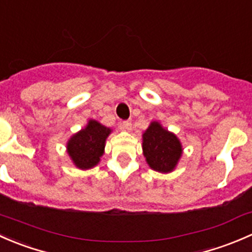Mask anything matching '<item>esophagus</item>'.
Wrapping results in <instances>:
<instances>
[{
  "instance_id": "1",
  "label": "esophagus",
  "mask_w": 252,
  "mask_h": 252,
  "mask_svg": "<svg viewBox=\"0 0 252 252\" xmlns=\"http://www.w3.org/2000/svg\"><path fill=\"white\" fill-rule=\"evenodd\" d=\"M121 128H123L124 131H131L132 123L131 121H124V123H121Z\"/></svg>"
}]
</instances>
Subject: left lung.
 I'll return each mask as SVG.
<instances>
[{"label":"left lung","mask_w":252,"mask_h":252,"mask_svg":"<svg viewBox=\"0 0 252 252\" xmlns=\"http://www.w3.org/2000/svg\"><path fill=\"white\" fill-rule=\"evenodd\" d=\"M142 148L149 167L161 173L172 172L183 154L180 138L166 129L159 121H152L143 132Z\"/></svg>","instance_id":"left-lung-1"}]
</instances>
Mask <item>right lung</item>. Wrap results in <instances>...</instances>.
<instances>
[{
	"label": "right lung",
	"mask_w": 252,
	"mask_h": 252,
	"mask_svg": "<svg viewBox=\"0 0 252 252\" xmlns=\"http://www.w3.org/2000/svg\"><path fill=\"white\" fill-rule=\"evenodd\" d=\"M113 129L97 120H88L87 125L72 134L66 142V153L72 164L80 170H90L99 164L104 154L105 142Z\"/></svg>",
	"instance_id": "add662e5"
}]
</instances>
